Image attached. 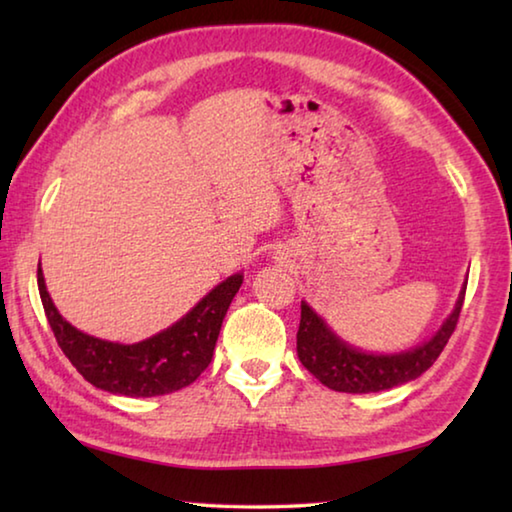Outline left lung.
I'll use <instances>...</instances> for the list:
<instances>
[{
    "instance_id": "1",
    "label": "left lung",
    "mask_w": 512,
    "mask_h": 512,
    "mask_svg": "<svg viewBox=\"0 0 512 512\" xmlns=\"http://www.w3.org/2000/svg\"><path fill=\"white\" fill-rule=\"evenodd\" d=\"M465 300V287L443 327L427 343L400 354H366L343 343L307 302L300 305L298 357L320 384L339 393H377L420 377L445 350Z\"/></svg>"
}]
</instances>
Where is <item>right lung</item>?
I'll use <instances>...</instances> for the list:
<instances>
[{"label":"right lung","mask_w":512,"mask_h":512,"mask_svg":"<svg viewBox=\"0 0 512 512\" xmlns=\"http://www.w3.org/2000/svg\"><path fill=\"white\" fill-rule=\"evenodd\" d=\"M244 275H230L187 316L151 339L121 345L94 339L72 327L51 302L38 266V289L60 350L72 366L101 391L126 397H155L180 391L210 366L221 323Z\"/></svg>","instance_id":"obj_1"}]
</instances>
